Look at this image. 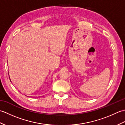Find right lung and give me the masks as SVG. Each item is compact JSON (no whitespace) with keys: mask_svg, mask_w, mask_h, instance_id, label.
I'll return each mask as SVG.
<instances>
[{"mask_svg":"<svg viewBox=\"0 0 125 125\" xmlns=\"http://www.w3.org/2000/svg\"><path fill=\"white\" fill-rule=\"evenodd\" d=\"M10 82H11V81H10Z\"/></svg>","mask_w":125,"mask_h":125,"instance_id":"add662e5","label":"right lung"}]
</instances>
